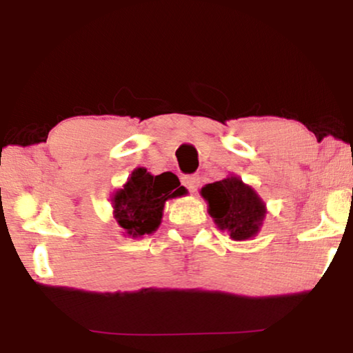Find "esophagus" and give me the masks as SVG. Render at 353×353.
<instances>
[{
	"instance_id": "esophagus-1",
	"label": "esophagus",
	"mask_w": 353,
	"mask_h": 353,
	"mask_svg": "<svg viewBox=\"0 0 353 353\" xmlns=\"http://www.w3.org/2000/svg\"><path fill=\"white\" fill-rule=\"evenodd\" d=\"M183 185H185L191 192H194L201 185V178L197 175H186L183 176Z\"/></svg>"
}]
</instances>
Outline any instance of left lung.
Instances as JSON below:
<instances>
[{
  "instance_id": "left-lung-1",
  "label": "left lung",
  "mask_w": 353,
  "mask_h": 353,
  "mask_svg": "<svg viewBox=\"0 0 353 353\" xmlns=\"http://www.w3.org/2000/svg\"><path fill=\"white\" fill-rule=\"evenodd\" d=\"M209 204V215L221 231H228L234 241L252 239L262 228L267 204L252 186L239 176L228 175L223 180L209 183L201 190Z\"/></svg>"
}]
</instances>
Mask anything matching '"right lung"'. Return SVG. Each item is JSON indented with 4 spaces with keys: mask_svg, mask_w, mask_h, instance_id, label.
<instances>
[{
    "mask_svg": "<svg viewBox=\"0 0 353 353\" xmlns=\"http://www.w3.org/2000/svg\"><path fill=\"white\" fill-rule=\"evenodd\" d=\"M186 188L180 185L176 175L163 172L151 175L144 167L132 172L125 185L110 197L114 219L128 238H143L152 234L162 223L163 207L168 199L186 194Z\"/></svg>",
    "mask_w": 353,
    "mask_h": 353,
    "instance_id": "obj_1",
    "label": "right lung"
}]
</instances>
